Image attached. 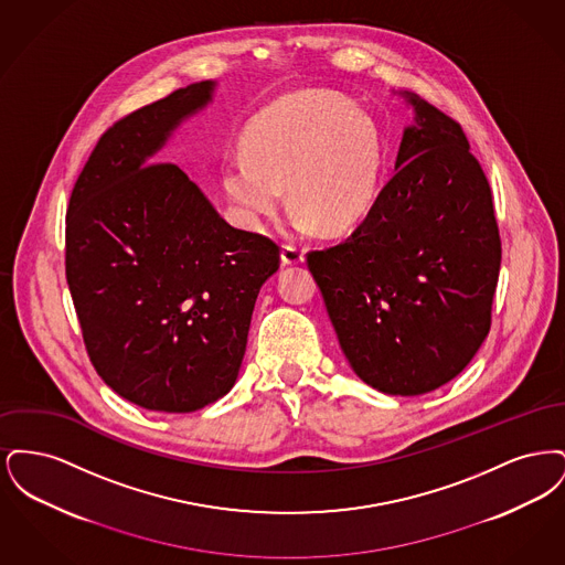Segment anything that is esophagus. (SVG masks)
<instances>
[{
    "label": "esophagus",
    "mask_w": 565,
    "mask_h": 565,
    "mask_svg": "<svg viewBox=\"0 0 565 565\" xmlns=\"http://www.w3.org/2000/svg\"><path fill=\"white\" fill-rule=\"evenodd\" d=\"M305 263V252L295 245V243H286L281 247V265L284 267H296V265H302Z\"/></svg>",
    "instance_id": "1"
}]
</instances>
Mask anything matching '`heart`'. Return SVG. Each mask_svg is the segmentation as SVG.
<instances>
[{
  "instance_id": "b5f03b06",
  "label": "heart",
  "mask_w": 565,
  "mask_h": 565,
  "mask_svg": "<svg viewBox=\"0 0 565 565\" xmlns=\"http://www.w3.org/2000/svg\"><path fill=\"white\" fill-rule=\"evenodd\" d=\"M245 157L222 167V186L247 226L277 214L284 186L295 224L345 231L375 205L385 173V137L350 99L307 90L260 111L243 137Z\"/></svg>"
}]
</instances>
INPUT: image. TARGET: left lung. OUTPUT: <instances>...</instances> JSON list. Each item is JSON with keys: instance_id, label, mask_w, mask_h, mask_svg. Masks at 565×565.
Returning a JSON list of instances; mask_svg holds the SVG:
<instances>
[{"instance_id": "8db88e82", "label": "left lung", "mask_w": 565, "mask_h": 565, "mask_svg": "<svg viewBox=\"0 0 565 565\" xmlns=\"http://www.w3.org/2000/svg\"><path fill=\"white\" fill-rule=\"evenodd\" d=\"M396 173L348 242L307 256L353 373L392 396L459 375L483 345L500 275L489 182L461 127L417 95Z\"/></svg>"}]
</instances>
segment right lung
Returning a JSON list of instances; mask_svg holds the SVG:
<instances>
[{"instance_id": "obj_1", "label": "right lung", "mask_w": 565, "mask_h": 565, "mask_svg": "<svg viewBox=\"0 0 565 565\" xmlns=\"http://www.w3.org/2000/svg\"><path fill=\"white\" fill-rule=\"evenodd\" d=\"M190 84L102 135L74 186L65 273L99 376L148 411L192 413L235 385L275 243L233 228L173 162V131L214 99Z\"/></svg>"}]
</instances>
